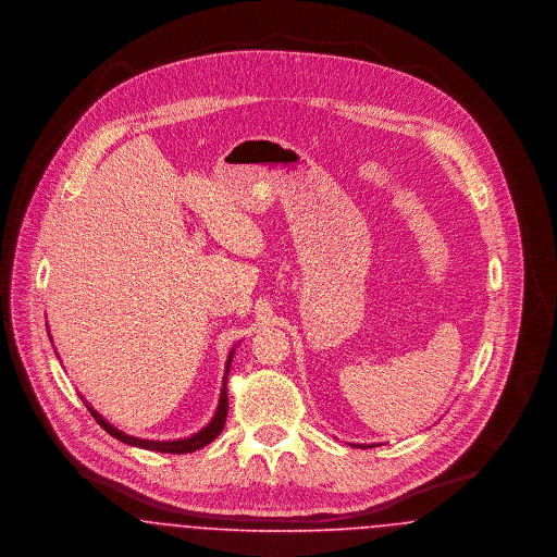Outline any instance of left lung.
<instances>
[{
    "label": "left lung",
    "mask_w": 557,
    "mask_h": 557,
    "mask_svg": "<svg viewBox=\"0 0 557 557\" xmlns=\"http://www.w3.org/2000/svg\"><path fill=\"white\" fill-rule=\"evenodd\" d=\"M352 447H363V449H368V445H352ZM370 447H373V445H370Z\"/></svg>",
    "instance_id": "1"
}]
</instances>
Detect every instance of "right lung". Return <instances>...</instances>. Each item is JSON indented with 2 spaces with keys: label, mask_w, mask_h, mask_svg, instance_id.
<instances>
[{
  "label": "right lung",
  "mask_w": 557,
  "mask_h": 557,
  "mask_svg": "<svg viewBox=\"0 0 557 557\" xmlns=\"http://www.w3.org/2000/svg\"><path fill=\"white\" fill-rule=\"evenodd\" d=\"M50 338H52V336H50ZM232 357H234V350H232L230 357H227V368H225V375H223V388H221L219 405H216V411H214L211 422L205 425L200 432H196V434H191V436H187V438H177V441H148V438H135V436H129V434L121 432L119 428L108 424L107 420H104L87 400H83V403H85L87 411L94 416V420L102 425L110 436H114L116 441H121V443H125V445H133V447H139V449L159 450V453H177V455H182V453H194V450L207 447L209 443H212V441L221 434V430L225 428V418H227V375H230Z\"/></svg>",
  "instance_id": "right-lung-1"
}]
</instances>
